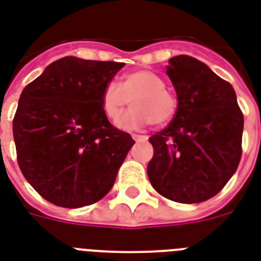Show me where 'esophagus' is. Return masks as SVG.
Instances as JSON below:
<instances>
[{
    "mask_svg": "<svg viewBox=\"0 0 261 261\" xmlns=\"http://www.w3.org/2000/svg\"><path fill=\"white\" fill-rule=\"evenodd\" d=\"M133 140L136 141V142H146V141H148V137H146V136H137V134H134V136H133Z\"/></svg>",
    "mask_w": 261,
    "mask_h": 261,
    "instance_id": "obj_1",
    "label": "esophagus"
}]
</instances>
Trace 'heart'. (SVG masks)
<instances>
[{
  "label": "heart",
  "mask_w": 261,
  "mask_h": 261,
  "mask_svg": "<svg viewBox=\"0 0 261 261\" xmlns=\"http://www.w3.org/2000/svg\"><path fill=\"white\" fill-rule=\"evenodd\" d=\"M133 105L116 125L123 130H140L149 123L163 125L177 113L178 101L173 91L165 87V80L150 70H133L123 76L121 84L106 83L102 88L101 108L106 119L115 121L125 106Z\"/></svg>",
  "instance_id": "heart-1"
}]
</instances>
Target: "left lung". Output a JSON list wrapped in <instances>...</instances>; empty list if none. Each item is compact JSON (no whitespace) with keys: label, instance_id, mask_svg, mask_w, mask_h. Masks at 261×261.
<instances>
[{"label":"left lung","instance_id":"1","mask_svg":"<svg viewBox=\"0 0 261 261\" xmlns=\"http://www.w3.org/2000/svg\"><path fill=\"white\" fill-rule=\"evenodd\" d=\"M166 73L178 108L170 124L149 138L148 177L167 199L199 203L219 194L238 169L244 115L232 86L203 62L178 55Z\"/></svg>","mask_w":261,"mask_h":261}]
</instances>
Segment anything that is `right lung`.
I'll return each instance as SVG.
<instances>
[{
	"instance_id": "obj_1",
	"label": "right lung",
	"mask_w": 261,
	"mask_h": 261,
	"mask_svg": "<svg viewBox=\"0 0 261 261\" xmlns=\"http://www.w3.org/2000/svg\"><path fill=\"white\" fill-rule=\"evenodd\" d=\"M124 65L65 57L20 94L13 117L17 165L48 202L77 209L112 190L134 140L106 119L101 94Z\"/></svg>"
}]
</instances>
